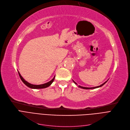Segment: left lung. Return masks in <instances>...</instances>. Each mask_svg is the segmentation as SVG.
<instances>
[{
	"instance_id": "8db88e82",
	"label": "left lung",
	"mask_w": 130,
	"mask_h": 130,
	"mask_svg": "<svg viewBox=\"0 0 130 130\" xmlns=\"http://www.w3.org/2000/svg\"><path fill=\"white\" fill-rule=\"evenodd\" d=\"M76 85H77V83H76L74 81H73ZM108 81H106V82H105L104 83H103V84H102L101 85H100V86H98V87H93V88H86V87H81V86H79V87H80V88H82V89H95V88H99V87H102V86H103L104 84L107 82Z\"/></svg>"
}]
</instances>
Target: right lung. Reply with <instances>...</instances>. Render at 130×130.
<instances>
[{
	"label": "right lung",
	"instance_id": "1",
	"mask_svg": "<svg viewBox=\"0 0 130 130\" xmlns=\"http://www.w3.org/2000/svg\"><path fill=\"white\" fill-rule=\"evenodd\" d=\"M18 73H19V77L21 80V81L23 82V83H24L25 85H26L27 87H28L29 88H30L31 89H43V88H47L49 86H50L52 83L53 82V81H54L55 80V77H54V78H53L50 81L46 83H44V84H42V85H32V84H30L29 83V82H28L27 81H26L24 78H23L21 75H20V73L18 72Z\"/></svg>",
	"mask_w": 130,
	"mask_h": 130
}]
</instances>
